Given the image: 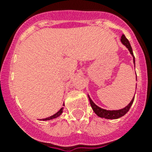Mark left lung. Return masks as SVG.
<instances>
[{
	"instance_id": "8db88e82",
	"label": "left lung",
	"mask_w": 152,
	"mask_h": 152,
	"mask_svg": "<svg viewBox=\"0 0 152 152\" xmlns=\"http://www.w3.org/2000/svg\"><path fill=\"white\" fill-rule=\"evenodd\" d=\"M121 42L127 47L128 50H129L130 53L132 55V57H133V62H134L135 64V57L134 55H133V53H132V47H131V45H130L129 40H128V39H126V37L125 36V34H122V36L121 38ZM134 97H133V99H132V101L130 102V103L127 106H125V108L121 109V110H106L100 108L99 106H98L97 105H95V104L94 103V102L91 99L90 96L88 95L91 106V108L93 109L94 112H95L99 117H100V118H106V119H117V118H121V117H122V116L125 115V113L129 110L130 107H131L132 102L134 101Z\"/></svg>"
}]
</instances>
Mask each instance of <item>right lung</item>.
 Here are the masks:
<instances>
[{"instance_id": "add662e5", "label": "right lung", "mask_w": 152, "mask_h": 152, "mask_svg": "<svg viewBox=\"0 0 152 152\" xmlns=\"http://www.w3.org/2000/svg\"><path fill=\"white\" fill-rule=\"evenodd\" d=\"M62 111H63V108H61L60 109V110L58 111V112H57V113H55V114H53V115L50 116V117H49V118H43L42 119V121H47V120H51V119H53V118H57L58 116H60L61 114L62 113Z\"/></svg>"}]
</instances>
